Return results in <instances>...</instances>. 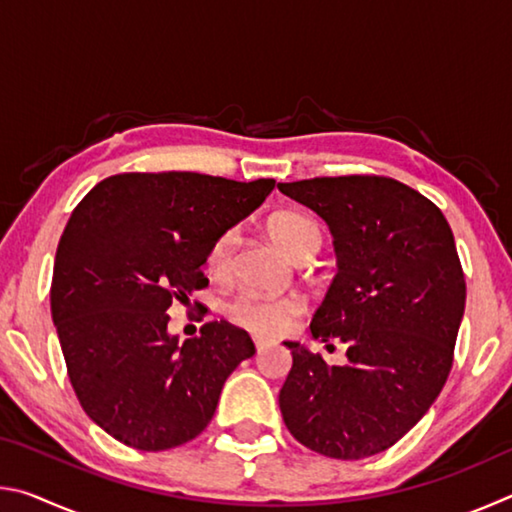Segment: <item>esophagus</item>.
Masks as SVG:
<instances>
[{
    "instance_id": "34e87169",
    "label": "esophagus",
    "mask_w": 512,
    "mask_h": 512,
    "mask_svg": "<svg viewBox=\"0 0 512 512\" xmlns=\"http://www.w3.org/2000/svg\"><path fill=\"white\" fill-rule=\"evenodd\" d=\"M255 348H257V352H264L268 345H271V341H266V339H259V336H255Z\"/></svg>"
}]
</instances>
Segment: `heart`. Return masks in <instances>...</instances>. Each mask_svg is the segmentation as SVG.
<instances>
[{
	"mask_svg": "<svg viewBox=\"0 0 512 512\" xmlns=\"http://www.w3.org/2000/svg\"><path fill=\"white\" fill-rule=\"evenodd\" d=\"M268 232L284 248V253L296 262L311 259L323 244V232L318 223L300 212L275 214L268 221ZM235 248L237 230H223L219 237H214L205 255V271L212 280L221 282L230 275ZM225 311L232 323L262 336V339H273V336L289 332L298 323L300 316L305 314V302L298 296H262V293L244 291L228 302Z\"/></svg>",
	"mask_w": 512,
	"mask_h": 512,
	"instance_id": "heart-1",
	"label": "heart"
}]
</instances>
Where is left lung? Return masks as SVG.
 <instances>
[{
	"instance_id": "1",
	"label": "left lung",
	"mask_w": 512,
	"mask_h": 512,
	"mask_svg": "<svg viewBox=\"0 0 512 512\" xmlns=\"http://www.w3.org/2000/svg\"><path fill=\"white\" fill-rule=\"evenodd\" d=\"M325 219L339 273L311 320L345 343V366L287 343L280 391L291 436L311 452L359 461L393 447L443 391L465 311V275L443 212L386 176L277 183ZM329 348V345H327Z\"/></svg>"
}]
</instances>
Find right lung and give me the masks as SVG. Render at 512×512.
Here are the masks:
<instances>
[{
    "mask_svg": "<svg viewBox=\"0 0 512 512\" xmlns=\"http://www.w3.org/2000/svg\"><path fill=\"white\" fill-rule=\"evenodd\" d=\"M273 187V178L133 171L101 180L74 207L56 250L51 318L83 411L119 443L140 452L189 443L230 372L255 354L228 320L178 345L167 311L207 287L201 266L214 237Z\"/></svg>",
    "mask_w": 512,
    "mask_h": 512,
    "instance_id": "obj_1",
    "label": "right lung"
}]
</instances>
